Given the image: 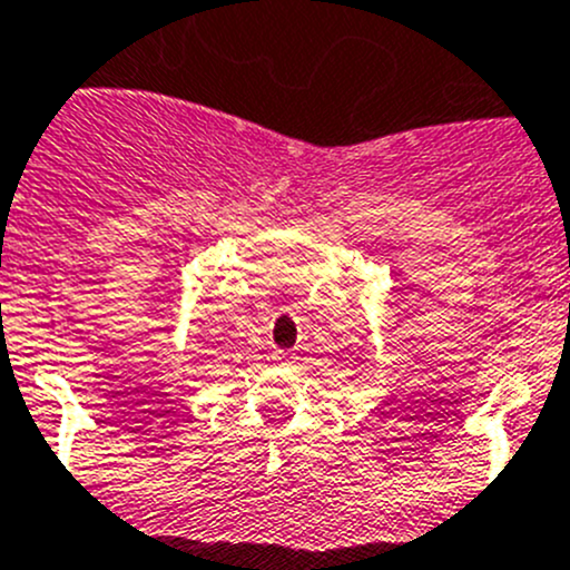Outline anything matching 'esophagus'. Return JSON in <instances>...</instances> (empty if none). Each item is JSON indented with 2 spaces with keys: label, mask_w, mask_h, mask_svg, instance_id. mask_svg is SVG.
Listing matches in <instances>:
<instances>
[{
  "label": "esophagus",
  "mask_w": 570,
  "mask_h": 570,
  "mask_svg": "<svg viewBox=\"0 0 570 570\" xmlns=\"http://www.w3.org/2000/svg\"><path fill=\"white\" fill-rule=\"evenodd\" d=\"M273 362L281 364V367H292V364H295V353H292V351H275Z\"/></svg>",
  "instance_id": "esophagus-1"
}]
</instances>
